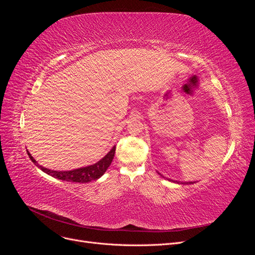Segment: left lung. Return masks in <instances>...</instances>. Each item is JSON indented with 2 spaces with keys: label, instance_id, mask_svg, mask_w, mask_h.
<instances>
[{
  "label": "left lung",
  "instance_id": "obj_1",
  "mask_svg": "<svg viewBox=\"0 0 255 255\" xmlns=\"http://www.w3.org/2000/svg\"><path fill=\"white\" fill-rule=\"evenodd\" d=\"M160 176H163V175H161L159 172H157ZM164 177V176H163ZM169 180V179H168ZM169 181H170V182H173V183H176V184H194L195 182H179V181H173V180H169Z\"/></svg>",
  "mask_w": 255,
  "mask_h": 255
}]
</instances>
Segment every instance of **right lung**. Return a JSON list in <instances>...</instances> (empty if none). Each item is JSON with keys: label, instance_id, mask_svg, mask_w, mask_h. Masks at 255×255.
Segmentation results:
<instances>
[{"label": "right lung", "instance_id": "right-lung-1", "mask_svg": "<svg viewBox=\"0 0 255 255\" xmlns=\"http://www.w3.org/2000/svg\"><path fill=\"white\" fill-rule=\"evenodd\" d=\"M115 151H116V145H114L112 150L107 153L102 159H100L98 163H96L94 165H90V166L74 169V170H69V171H55V170H51V169H48L45 167H42L37 163L36 159L32 156V154H30L28 151H26V152L28 154L30 160H32L38 168L41 169V170L47 174L55 177V179L67 181V182L89 183L91 181H96V180L100 179V177H101L105 173L107 168L111 166L112 161L114 159Z\"/></svg>", "mask_w": 255, "mask_h": 255}]
</instances>
